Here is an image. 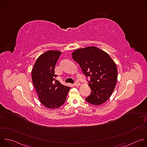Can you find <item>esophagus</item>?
<instances>
[{"label": "esophagus", "instance_id": "1", "mask_svg": "<svg viewBox=\"0 0 147 147\" xmlns=\"http://www.w3.org/2000/svg\"><path fill=\"white\" fill-rule=\"evenodd\" d=\"M74 85H75V86H79V85H80V83L78 81H76L74 82Z\"/></svg>", "mask_w": 147, "mask_h": 147}]
</instances>
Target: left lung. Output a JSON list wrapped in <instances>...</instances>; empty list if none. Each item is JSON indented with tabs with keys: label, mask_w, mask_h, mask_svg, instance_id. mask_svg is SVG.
I'll return each instance as SVG.
<instances>
[{
	"label": "left lung",
	"mask_w": 147,
	"mask_h": 147,
	"mask_svg": "<svg viewBox=\"0 0 147 147\" xmlns=\"http://www.w3.org/2000/svg\"><path fill=\"white\" fill-rule=\"evenodd\" d=\"M73 59L80 66L91 93L85 98L88 103L100 105L112 94L117 84L118 70L110 55L96 47L77 49L72 53Z\"/></svg>",
	"instance_id": "obj_1"
}]
</instances>
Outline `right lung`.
<instances>
[{
  "label": "right lung",
  "instance_id": "add662e5",
  "mask_svg": "<svg viewBox=\"0 0 147 147\" xmlns=\"http://www.w3.org/2000/svg\"><path fill=\"white\" fill-rule=\"evenodd\" d=\"M61 53L48 51L41 54L32 70V80L38 99L48 109H57L63 105L70 89L55 78V66Z\"/></svg>",
  "mask_w": 147,
  "mask_h": 147
}]
</instances>
